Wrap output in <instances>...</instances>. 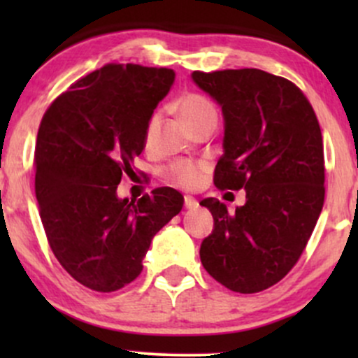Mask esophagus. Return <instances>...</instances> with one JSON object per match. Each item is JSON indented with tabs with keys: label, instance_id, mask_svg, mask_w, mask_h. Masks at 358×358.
I'll return each instance as SVG.
<instances>
[{
	"label": "esophagus",
	"instance_id": "esophagus-1",
	"mask_svg": "<svg viewBox=\"0 0 358 358\" xmlns=\"http://www.w3.org/2000/svg\"><path fill=\"white\" fill-rule=\"evenodd\" d=\"M196 207H199V202H196L193 196H185V208H187V210H193V208Z\"/></svg>",
	"mask_w": 358,
	"mask_h": 358
}]
</instances>
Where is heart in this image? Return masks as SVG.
<instances>
[{
    "mask_svg": "<svg viewBox=\"0 0 358 358\" xmlns=\"http://www.w3.org/2000/svg\"><path fill=\"white\" fill-rule=\"evenodd\" d=\"M178 110L180 116L185 119L188 126L192 127L193 131L199 129L200 126L207 124L210 121H217V110L213 108L210 101H207L205 97L199 96V94H187L182 99L178 101ZM159 114L155 113L153 116L148 121L146 129H145V143L150 145L153 141L156 127H158ZM205 173V165L203 163L190 162V159H178V162L170 163L163 171V176L168 183L175 185V187L187 188V190H192V188H196L200 183H202Z\"/></svg>",
    "mask_w": 358,
    "mask_h": 358,
    "instance_id": "heart-1",
    "label": "heart"
}]
</instances>
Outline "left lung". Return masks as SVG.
<instances>
[{
    "label": "left lung",
    "mask_w": 358,
    "mask_h": 358,
    "mask_svg": "<svg viewBox=\"0 0 358 358\" xmlns=\"http://www.w3.org/2000/svg\"><path fill=\"white\" fill-rule=\"evenodd\" d=\"M192 77L224 113V155L213 183L245 190L234 213L212 196L200 202L213 217L200 261L231 291L259 293L293 269L322 213V129L305 94L285 77L259 69Z\"/></svg>",
    "instance_id": "8db88e82"
}]
</instances>
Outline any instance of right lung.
<instances>
[{"instance_id":"right-lung-1","label":"right lung","mask_w":358,"mask_h":358,"mask_svg":"<svg viewBox=\"0 0 358 358\" xmlns=\"http://www.w3.org/2000/svg\"><path fill=\"white\" fill-rule=\"evenodd\" d=\"M175 72L108 64L73 82L45 110L35 145V195L52 252L80 285L117 291L143 271L156 232L182 210V193L155 188L117 199L145 150V129Z\"/></svg>"}]
</instances>
